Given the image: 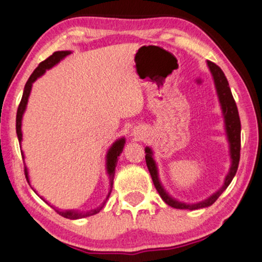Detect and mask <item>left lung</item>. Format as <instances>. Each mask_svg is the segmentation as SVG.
<instances>
[{"instance_id": "8db88e82", "label": "left lung", "mask_w": 262, "mask_h": 262, "mask_svg": "<svg viewBox=\"0 0 262 262\" xmlns=\"http://www.w3.org/2000/svg\"><path fill=\"white\" fill-rule=\"evenodd\" d=\"M207 64L212 75V78H214L217 97H219L222 114H223V118H224V127H225V133H227V137L229 142V151H230V158H231V166H230L229 173L227 174V177H225L223 186H222L217 192H215L214 194L210 195L209 198L201 202L185 203V202L176 200L174 198H172L171 195L166 192L165 188L163 187L161 180H159L157 164L152 157L154 156L152 150L149 147L145 148L144 149L145 162H147L148 170L150 172V176H151L155 187H156L158 194L161 195L163 201L165 202L166 205L171 206L172 208H176V209L195 210V209H201V208L211 206L212 203L220 198V195L227 189L230 183L232 181L233 177L236 176V172L238 170L239 158H241V119H239L236 101L233 99L231 90H230V86H229V82L227 77H225L224 73L222 72V69L211 61H207Z\"/></svg>"}]
</instances>
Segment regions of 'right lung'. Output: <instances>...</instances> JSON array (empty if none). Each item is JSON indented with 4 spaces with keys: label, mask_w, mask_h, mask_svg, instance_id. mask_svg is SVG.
I'll return each instance as SVG.
<instances>
[{
    "label": "right lung",
    "mask_w": 262,
    "mask_h": 262,
    "mask_svg": "<svg viewBox=\"0 0 262 262\" xmlns=\"http://www.w3.org/2000/svg\"><path fill=\"white\" fill-rule=\"evenodd\" d=\"M70 53H72L70 51H59V52L53 53V54L50 57H47L45 61H42L41 63H39L38 67L34 69V72L32 73V75H31L30 78L28 79V82H26L25 88H24V92H23V97H21V100H20V104L18 106V110H17V117H16V133H17V137H18L19 143H21V140H23V133H21V119H23V115H24V112L26 110V105H28V101H29L31 90H32V84L35 81H37L39 77L42 76V75L46 73V70L54 67V66L59 63V62L62 59H64L66 56L69 55ZM125 143H126L125 137H121V139L117 140L112 145H111L110 149L107 150V154H106V171H107V174H108L110 187H108V193H107V195H106V199L99 207L95 208V209L88 210V211H78V210H74V209L73 210L72 209H70V210H60V209H57V208L51 206L50 203H48L43 198H41V196L40 198L47 203V205H50L53 208V209H55L57 214L66 217V219H69V220H78V219H83V217H88V216H92V215L98 214V212L101 209H103V207L105 206L106 201H107V199L110 198L111 192H112L113 180H114V174H115V166H117L118 158L122 152L123 147H125ZM21 156H23V159H24L23 151H21ZM24 171H25L26 180H28V183H30L28 167L25 166ZM33 190L35 192V189H33ZM35 193H37V192H35Z\"/></svg>",
    "instance_id": "right-lung-1"
}]
</instances>
